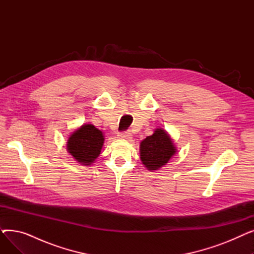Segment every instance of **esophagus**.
<instances>
[{"instance_id":"esophagus-1","label":"esophagus","mask_w":254,"mask_h":254,"mask_svg":"<svg viewBox=\"0 0 254 254\" xmlns=\"http://www.w3.org/2000/svg\"><path fill=\"white\" fill-rule=\"evenodd\" d=\"M118 137L120 139H125V140H129L131 138V134L130 131H124V132H119Z\"/></svg>"}]
</instances>
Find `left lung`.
<instances>
[{
  "mask_svg": "<svg viewBox=\"0 0 254 254\" xmlns=\"http://www.w3.org/2000/svg\"><path fill=\"white\" fill-rule=\"evenodd\" d=\"M177 152L173 139L164 128L157 127L151 136L140 143V158L144 167L150 172L166 166Z\"/></svg>",
  "mask_w": 254,
  "mask_h": 254,
  "instance_id": "8db88e82",
  "label": "left lung"
}]
</instances>
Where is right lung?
I'll list each match as a JSON object with an SVG mask.
<instances>
[{
	"label": "right lung",
	"mask_w": 254,
	"mask_h": 254,
	"mask_svg": "<svg viewBox=\"0 0 254 254\" xmlns=\"http://www.w3.org/2000/svg\"><path fill=\"white\" fill-rule=\"evenodd\" d=\"M103 131L93 125L84 124L76 128L66 141V150L82 166H90L101 154L104 145Z\"/></svg>",
	"instance_id": "add662e5"
}]
</instances>
